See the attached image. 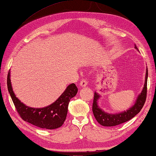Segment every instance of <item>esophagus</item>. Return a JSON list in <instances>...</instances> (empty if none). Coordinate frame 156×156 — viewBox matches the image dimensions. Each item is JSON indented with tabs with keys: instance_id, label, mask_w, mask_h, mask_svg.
Listing matches in <instances>:
<instances>
[{
	"instance_id": "1",
	"label": "esophagus",
	"mask_w": 156,
	"mask_h": 156,
	"mask_svg": "<svg viewBox=\"0 0 156 156\" xmlns=\"http://www.w3.org/2000/svg\"><path fill=\"white\" fill-rule=\"evenodd\" d=\"M88 84V81L85 79H83V80H82L80 81V86L81 87H87Z\"/></svg>"
}]
</instances>
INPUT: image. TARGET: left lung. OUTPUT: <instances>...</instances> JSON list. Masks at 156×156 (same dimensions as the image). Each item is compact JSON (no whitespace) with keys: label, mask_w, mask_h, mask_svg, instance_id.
<instances>
[{"label":"left lung","mask_w":156,"mask_h":156,"mask_svg":"<svg viewBox=\"0 0 156 156\" xmlns=\"http://www.w3.org/2000/svg\"><path fill=\"white\" fill-rule=\"evenodd\" d=\"M134 48L135 49H136V50L138 51V48L136 45H134ZM147 78H148V70H147V67L145 84H144L143 89L140 94L138 95L134 105L126 110H124V111L121 112L115 113V114L108 113L99 106L98 100L101 98V95L95 91L92 109L93 115H94V117L98 122L103 126L112 127L125 123L135 117L140 111V110L142 109L145 102L147 97Z\"/></svg>","instance_id":"8db88e82"}]
</instances>
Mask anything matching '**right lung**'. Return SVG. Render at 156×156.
Masks as SVG:
<instances>
[{
  "label": "right lung",
  "instance_id": "right-lung-1",
  "mask_svg": "<svg viewBox=\"0 0 156 156\" xmlns=\"http://www.w3.org/2000/svg\"><path fill=\"white\" fill-rule=\"evenodd\" d=\"M7 88L18 114L24 121L44 129H53L63 126L67 114L69 102L78 92L74 83L66 89L55 102L44 108H31L21 102L14 93L10 79V70L7 76Z\"/></svg>",
  "mask_w": 156,
  "mask_h": 156
}]
</instances>
